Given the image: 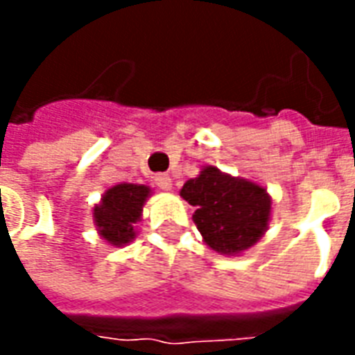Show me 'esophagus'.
Returning a JSON list of instances; mask_svg holds the SVG:
<instances>
[{
    "mask_svg": "<svg viewBox=\"0 0 355 355\" xmlns=\"http://www.w3.org/2000/svg\"><path fill=\"white\" fill-rule=\"evenodd\" d=\"M154 182L157 188H162V190H171V186H173V178L169 175H165V173H159V175H155Z\"/></svg>",
    "mask_w": 355,
    "mask_h": 355,
    "instance_id": "34e87169",
    "label": "esophagus"
}]
</instances>
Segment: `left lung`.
Listing matches in <instances>:
<instances>
[{"instance_id":"8db88e82","label":"left lung","mask_w":355,"mask_h":355,"mask_svg":"<svg viewBox=\"0 0 355 355\" xmlns=\"http://www.w3.org/2000/svg\"><path fill=\"white\" fill-rule=\"evenodd\" d=\"M180 196L193 211V223L211 249L234 254L254 245L266 230L272 201L264 188L224 175L216 167L188 180Z\"/></svg>"}]
</instances>
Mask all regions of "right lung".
Instances as JSON below:
<instances>
[{"instance_id":"obj_1","label":"right lung","mask_w":355,"mask_h":355,"mask_svg":"<svg viewBox=\"0 0 355 355\" xmlns=\"http://www.w3.org/2000/svg\"><path fill=\"white\" fill-rule=\"evenodd\" d=\"M150 188L140 184H117L104 193L94 207V223L101 236L112 245H123L135 238V224L140 220L142 205Z\"/></svg>"}]
</instances>
